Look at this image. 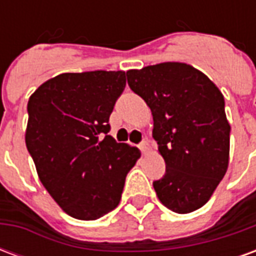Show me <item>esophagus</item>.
I'll return each mask as SVG.
<instances>
[{"instance_id": "1", "label": "esophagus", "mask_w": 256, "mask_h": 256, "mask_svg": "<svg viewBox=\"0 0 256 256\" xmlns=\"http://www.w3.org/2000/svg\"><path fill=\"white\" fill-rule=\"evenodd\" d=\"M138 148L141 150L142 154H145V152H148V150H150V144H148L146 141H142V142L138 145Z\"/></svg>"}]
</instances>
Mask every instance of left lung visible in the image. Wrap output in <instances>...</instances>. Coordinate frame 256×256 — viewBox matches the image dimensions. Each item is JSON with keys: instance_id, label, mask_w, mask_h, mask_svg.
Wrapping results in <instances>:
<instances>
[{"instance_id": "1", "label": "left lung", "mask_w": 256, "mask_h": 256, "mask_svg": "<svg viewBox=\"0 0 256 256\" xmlns=\"http://www.w3.org/2000/svg\"><path fill=\"white\" fill-rule=\"evenodd\" d=\"M128 84L154 116L152 136L166 162L154 182L163 206L188 214L207 203L229 166L225 100L207 75L185 63L128 70Z\"/></svg>"}]
</instances>
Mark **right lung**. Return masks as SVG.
<instances>
[{
	"mask_svg": "<svg viewBox=\"0 0 256 256\" xmlns=\"http://www.w3.org/2000/svg\"><path fill=\"white\" fill-rule=\"evenodd\" d=\"M124 71L66 72L31 94L26 145L42 185L70 216L94 220L120 202L140 150L108 136Z\"/></svg>",
	"mask_w": 256,
	"mask_h": 256,
	"instance_id": "add662e5",
	"label": "right lung"
}]
</instances>
